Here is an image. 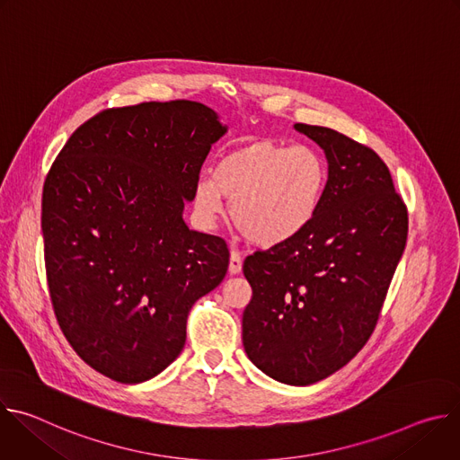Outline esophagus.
<instances>
[{
	"label": "esophagus",
	"mask_w": 460,
	"mask_h": 460,
	"mask_svg": "<svg viewBox=\"0 0 460 460\" xmlns=\"http://www.w3.org/2000/svg\"><path fill=\"white\" fill-rule=\"evenodd\" d=\"M242 271V254L236 249H231V260H229V273L238 275Z\"/></svg>",
	"instance_id": "1"
}]
</instances>
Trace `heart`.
I'll use <instances>...</instances> for the list:
<instances>
[{
	"label": "heart",
	"instance_id": "b5f03b06",
	"mask_svg": "<svg viewBox=\"0 0 460 460\" xmlns=\"http://www.w3.org/2000/svg\"><path fill=\"white\" fill-rule=\"evenodd\" d=\"M327 187V167L309 146L254 140L226 153L211 178L194 185L196 213L215 226L233 200L234 226L251 242L273 247L304 233L316 218Z\"/></svg>",
	"mask_w": 460,
	"mask_h": 460
}]
</instances>
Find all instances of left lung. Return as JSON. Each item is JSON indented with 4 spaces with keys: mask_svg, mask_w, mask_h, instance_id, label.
Segmentation results:
<instances>
[{
    "mask_svg": "<svg viewBox=\"0 0 460 460\" xmlns=\"http://www.w3.org/2000/svg\"><path fill=\"white\" fill-rule=\"evenodd\" d=\"M330 164L320 211L296 238L243 261L252 288L242 318L249 360L307 385L369 341L408 240V208L384 160L339 130L296 123Z\"/></svg>",
    "mask_w": 460,
    "mask_h": 460,
    "instance_id": "left-lung-1",
    "label": "left lung"
}]
</instances>
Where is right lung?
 Masks as SVG:
<instances>
[{"instance_id":"add662e5","label":"right lung","mask_w":460,"mask_h":460,"mask_svg":"<svg viewBox=\"0 0 460 460\" xmlns=\"http://www.w3.org/2000/svg\"><path fill=\"white\" fill-rule=\"evenodd\" d=\"M224 133L199 102L105 109L75 130L47 172L52 309L80 358L116 382L164 371L183 349L192 304L227 273L226 240L181 218Z\"/></svg>"}]
</instances>
